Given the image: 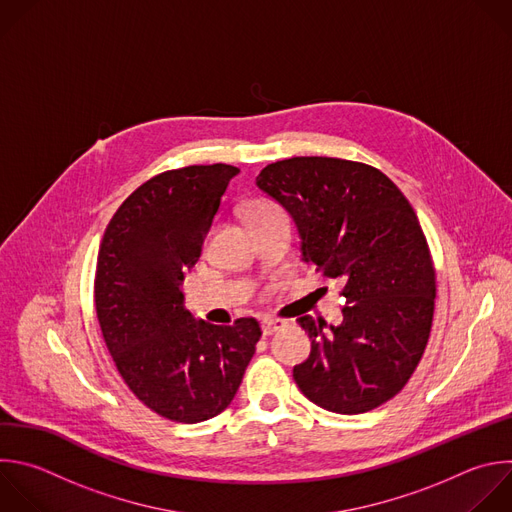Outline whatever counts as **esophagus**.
I'll return each instance as SVG.
<instances>
[{"mask_svg":"<svg viewBox=\"0 0 512 512\" xmlns=\"http://www.w3.org/2000/svg\"><path fill=\"white\" fill-rule=\"evenodd\" d=\"M283 325H285V321H281V319H263V321H261V331H263V335L267 337V335L275 333L277 329H281Z\"/></svg>","mask_w":512,"mask_h":512,"instance_id":"obj_1","label":"esophagus"}]
</instances>
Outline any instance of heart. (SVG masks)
Wrapping results in <instances>:
<instances>
[{
    "label": "heart",
    "mask_w": 512,
    "mask_h": 512,
    "mask_svg": "<svg viewBox=\"0 0 512 512\" xmlns=\"http://www.w3.org/2000/svg\"><path fill=\"white\" fill-rule=\"evenodd\" d=\"M275 211H281V209L275 207V205L269 203V201H257V203H253V205L249 207L247 217H249V221H255V219H259V217H263V215H269V213H275Z\"/></svg>",
    "instance_id": "heart-1"
}]
</instances>
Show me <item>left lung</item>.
<instances>
[{
	"mask_svg": "<svg viewBox=\"0 0 512 512\" xmlns=\"http://www.w3.org/2000/svg\"><path fill=\"white\" fill-rule=\"evenodd\" d=\"M257 187L293 217L303 259L346 283L342 323L297 319L311 354L295 384L335 414L382 406L420 364L434 317L436 271L412 205L382 170L329 156L271 162Z\"/></svg>",
	"mask_w": 512,
	"mask_h": 512,
	"instance_id": "left-lung-1",
	"label": "left lung"
}]
</instances>
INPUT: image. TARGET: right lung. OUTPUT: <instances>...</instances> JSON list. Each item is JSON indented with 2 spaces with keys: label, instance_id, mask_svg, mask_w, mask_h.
I'll use <instances>...</instances> for the list:
<instances>
[{
  "label": "right lung",
  "instance_id": "right-lung-1",
  "mask_svg": "<svg viewBox=\"0 0 512 512\" xmlns=\"http://www.w3.org/2000/svg\"><path fill=\"white\" fill-rule=\"evenodd\" d=\"M237 173L219 162L152 177L118 207L100 243L94 301L106 348L130 392L173 422L221 414L261 337L253 317L193 319L181 291Z\"/></svg>",
  "mask_w": 512,
  "mask_h": 512
}]
</instances>
